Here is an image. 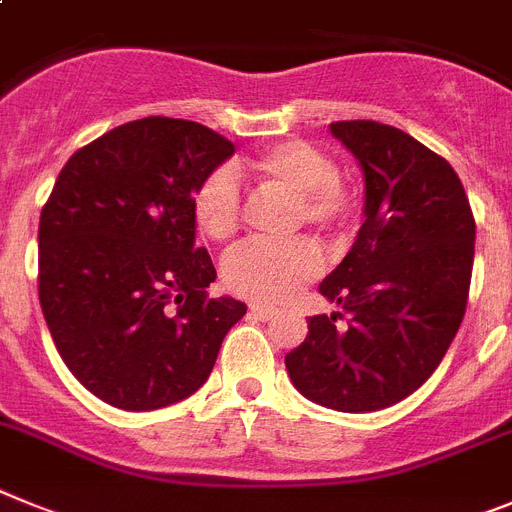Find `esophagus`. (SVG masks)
<instances>
[{"label": "esophagus", "instance_id": "34e87169", "mask_svg": "<svg viewBox=\"0 0 512 512\" xmlns=\"http://www.w3.org/2000/svg\"><path fill=\"white\" fill-rule=\"evenodd\" d=\"M250 314L255 319H260V322H268V319H273L278 314V309L268 304H250Z\"/></svg>", "mask_w": 512, "mask_h": 512}]
</instances>
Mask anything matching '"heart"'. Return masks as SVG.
<instances>
[{
    "mask_svg": "<svg viewBox=\"0 0 512 512\" xmlns=\"http://www.w3.org/2000/svg\"><path fill=\"white\" fill-rule=\"evenodd\" d=\"M257 180L291 195L296 201V224L337 231L348 224L353 195L337 180L330 154L299 139L270 146L250 162ZM198 229L213 242H226L242 221V190L229 167H219L198 185L193 195ZM322 270V252L309 239L270 244H242L224 260V283L252 301H286Z\"/></svg>",
    "mask_w": 512,
    "mask_h": 512,
    "instance_id": "b5f03b06",
    "label": "heart"
}]
</instances>
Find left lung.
Returning <instances> with one entry per match:
<instances>
[{"instance_id": "obj_1", "label": "left lung", "mask_w": 512, "mask_h": 512, "mask_svg": "<svg viewBox=\"0 0 512 512\" xmlns=\"http://www.w3.org/2000/svg\"><path fill=\"white\" fill-rule=\"evenodd\" d=\"M332 136L363 172V226L319 293L349 314L309 319L286 355L293 386L337 412H376L410 397L443 361L464 319L477 226L459 175L410 133L340 121Z\"/></svg>"}]
</instances>
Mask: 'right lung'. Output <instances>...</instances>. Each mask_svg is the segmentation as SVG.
I'll return each mask as SVG.
<instances>
[{"label":"right lung","mask_w":512,"mask_h":512,"mask_svg":"<svg viewBox=\"0 0 512 512\" xmlns=\"http://www.w3.org/2000/svg\"><path fill=\"white\" fill-rule=\"evenodd\" d=\"M234 154L211 128L151 115L64 164L38 226V296L56 350L118 410L170 407L211 376L242 301L211 299L193 195Z\"/></svg>","instance_id":"right-lung-1"}]
</instances>
